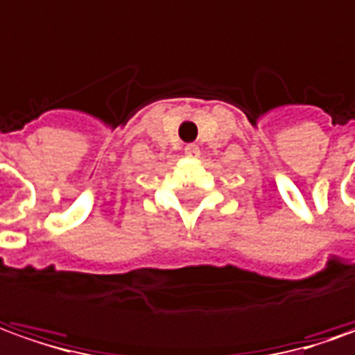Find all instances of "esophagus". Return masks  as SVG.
<instances>
[{"label":"esophagus","mask_w":355,"mask_h":355,"mask_svg":"<svg viewBox=\"0 0 355 355\" xmlns=\"http://www.w3.org/2000/svg\"><path fill=\"white\" fill-rule=\"evenodd\" d=\"M184 155H187V157H198V155H200V147L194 145V143H190V145L184 147Z\"/></svg>","instance_id":"1"}]
</instances>
